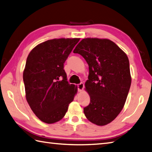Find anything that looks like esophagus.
I'll return each mask as SVG.
<instances>
[{
  "instance_id": "obj_1",
  "label": "esophagus",
  "mask_w": 152,
  "mask_h": 152,
  "mask_svg": "<svg viewBox=\"0 0 152 152\" xmlns=\"http://www.w3.org/2000/svg\"><path fill=\"white\" fill-rule=\"evenodd\" d=\"M77 88H78V91H79V92H81L83 89L84 88V84L83 83H79V84H77Z\"/></svg>"
}]
</instances>
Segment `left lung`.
Returning <instances> with one entry per match:
<instances>
[{
    "mask_svg": "<svg viewBox=\"0 0 152 152\" xmlns=\"http://www.w3.org/2000/svg\"><path fill=\"white\" fill-rule=\"evenodd\" d=\"M73 53L83 57L89 69L85 90L91 100L83 108L86 118L98 126L109 124L122 110L130 88L126 54L110 39L91 38L83 39Z\"/></svg>",
    "mask_w": 152,
    "mask_h": 152,
    "instance_id": "obj_1",
    "label": "left lung"
}]
</instances>
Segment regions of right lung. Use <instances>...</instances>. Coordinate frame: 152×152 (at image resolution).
<instances>
[{
    "instance_id": "right-lung-1",
    "label": "right lung",
    "mask_w": 152,
    "mask_h": 152,
    "mask_svg": "<svg viewBox=\"0 0 152 152\" xmlns=\"http://www.w3.org/2000/svg\"><path fill=\"white\" fill-rule=\"evenodd\" d=\"M79 38H59L45 41L28 55L23 72L26 98L33 113L47 124L64 118L77 92L69 84L64 69Z\"/></svg>"
}]
</instances>
